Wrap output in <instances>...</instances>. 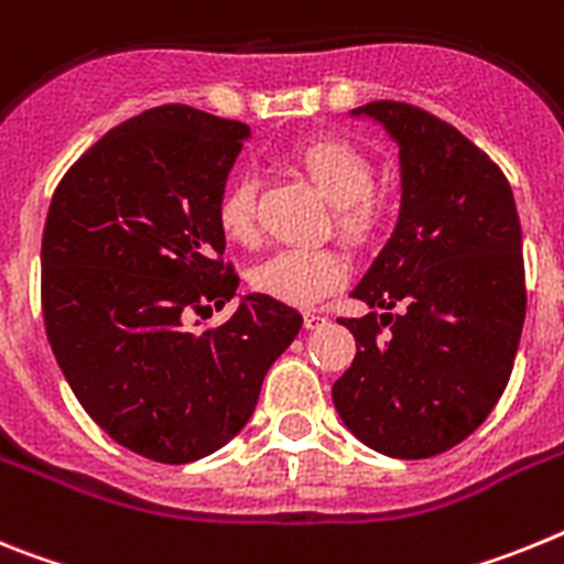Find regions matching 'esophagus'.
I'll return each mask as SVG.
<instances>
[{"instance_id": "1", "label": "esophagus", "mask_w": 564, "mask_h": 564, "mask_svg": "<svg viewBox=\"0 0 564 564\" xmlns=\"http://www.w3.org/2000/svg\"><path fill=\"white\" fill-rule=\"evenodd\" d=\"M326 321H329V317L321 315V312H306V315H303V326H306V329H317V326H323Z\"/></svg>"}]
</instances>
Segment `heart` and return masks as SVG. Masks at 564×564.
Here are the masks:
<instances>
[{
    "mask_svg": "<svg viewBox=\"0 0 564 564\" xmlns=\"http://www.w3.org/2000/svg\"><path fill=\"white\" fill-rule=\"evenodd\" d=\"M297 164L306 170L326 198L335 204V224L351 243L371 241L383 227V204L371 193L375 166L357 147L337 139H317L301 144ZM215 218L224 238L238 247H254L261 238L258 227V181L238 175L224 187L215 204ZM349 278L346 254L332 247L281 249L252 269V289L289 306H312Z\"/></svg>",
    "mask_w": 564,
    "mask_h": 564,
    "instance_id": "heart-1",
    "label": "heart"
}]
</instances>
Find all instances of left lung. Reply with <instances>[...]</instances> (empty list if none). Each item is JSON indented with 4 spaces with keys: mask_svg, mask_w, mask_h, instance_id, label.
Masks as SVG:
<instances>
[{
    "mask_svg": "<svg viewBox=\"0 0 564 564\" xmlns=\"http://www.w3.org/2000/svg\"><path fill=\"white\" fill-rule=\"evenodd\" d=\"M351 116L398 141L403 200L351 292L386 315L337 321L357 355L332 400L375 452L437 457L486 423L511 377L528 303L517 204L502 170L448 121L405 101H369Z\"/></svg>",
    "mask_w": 564,
    "mask_h": 564,
    "instance_id": "1",
    "label": "left lung"
}]
</instances>
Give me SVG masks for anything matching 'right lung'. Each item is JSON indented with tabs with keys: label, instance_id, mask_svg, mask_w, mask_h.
<instances>
[{
	"label": "right lung",
	"instance_id": "obj_1",
	"mask_svg": "<svg viewBox=\"0 0 564 564\" xmlns=\"http://www.w3.org/2000/svg\"><path fill=\"white\" fill-rule=\"evenodd\" d=\"M249 139L241 121L161 105L112 127L58 181L42 235V312L56 364L101 429L155 463H193L252 417L303 317L232 301L215 204Z\"/></svg>",
	"mask_w": 564,
	"mask_h": 564
}]
</instances>
